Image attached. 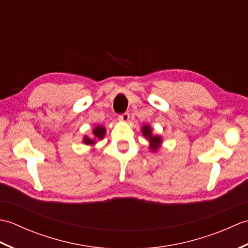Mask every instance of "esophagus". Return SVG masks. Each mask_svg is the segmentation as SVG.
Here are the masks:
<instances>
[{
  "label": "esophagus",
  "instance_id": "1",
  "mask_svg": "<svg viewBox=\"0 0 248 248\" xmlns=\"http://www.w3.org/2000/svg\"><path fill=\"white\" fill-rule=\"evenodd\" d=\"M129 118H130V114L129 113H124V114H121V115H119V117H118V119L120 120V121H124V123H127V121L129 120Z\"/></svg>",
  "mask_w": 248,
  "mask_h": 248
}]
</instances>
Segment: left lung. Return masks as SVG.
Returning a JSON list of instances; mask_svg holds the SVG:
<instances>
[{
    "label": "left lung",
    "mask_w": 248,
    "mask_h": 248,
    "mask_svg": "<svg viewBox=\"0 0 248 248\" xmlns=\"http://www.w3.org/2000/svg\"><path fill=\"white\" fill-rule=\"evenodd\" d=\"M141 132H143L145 138L149 140V148L152 151H156L162 143V138L159 135L152 134V129L149 124H145L141 128Z\"/></svg>",
    "instance_id": "obj_1"
}]
</instances>
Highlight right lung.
Segmentation results:
<instances>
[{
    "instance_id": "1",
    "label": "right lung",
    "mask_w": 248,
    "mask_h": 248,
    "mask_svg": "<svg viewBox=\"0 0 248 248\" xmlns=\"http://www.w3.org/2000/svg\"><path fill=\"white\" fill-rule=\"evenodd\" d=\"M105 132H107L105 127H103V125H97V127H94V129L93 130L94 139H89L88 136H85V138L83 139V143L86 145H94L97 140H102L104 138Z\"/></svg>"
}]
</instances>
